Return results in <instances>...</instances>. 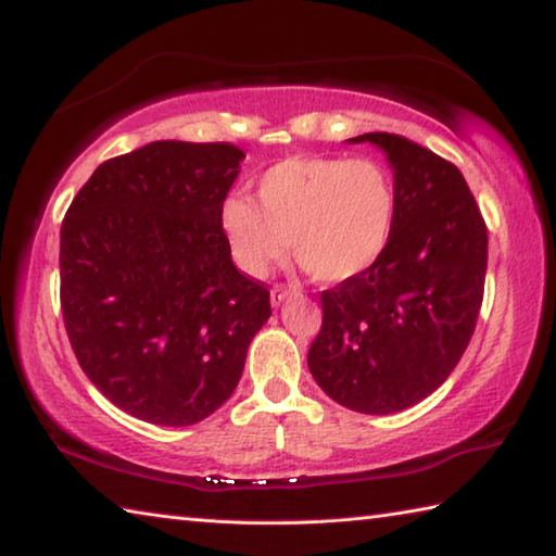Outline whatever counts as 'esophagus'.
<instances>
[{
  "instance_id": "esophagus-1",
  "label": "esophagus",
  "mask_w": 556,
  "mask_h": 556,
  "mask_svg": "<svg viewBox=\"0 0 556 556\" xmlns=\"http://www.w3.org/2000/svg\"><path fill=\"white\" fill-rule=\"evenodd\" d=\"M291 294H294V289H291V287H285V285H277L275 289H271V294H269V299H271V306H279L281 301H287Z\"/></svg>"
}]
</instances>
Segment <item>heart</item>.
I'll list each match as a JSON object with an SVG mask.
<instances>
[{
    "instance_id": "1",
    "label": "heart",
    "mask_w": 556,
    "mask_h": 556,
    "mask_svg": "<svg viewBox=\"0 0 556 556\" xmlns=\"http://www.w3.org/2000/svg\"><path fill=\"white\" fill-rule=\"evenodd\" d=\"M397 193L375 159L291 156L262 174L257 205L232 195L220 223L235 265L250 277L289 250L324 285L368 271L388 250Z\"/></svg>"
}]
</instances>
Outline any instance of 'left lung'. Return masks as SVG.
<instances>
[{"label":"left lung","instance_id":"left-lung-1","mask_svg":"<svg viewBox=\"0 0 556 556\" xmlns=\"http://www.w3.org/2000/svg\"><path fill=\"white\" fill-rule=\"evenodd\" d=\"M348 142L382 149L397 215L382 257L321 294L308 370L343 407L392 414L429 397L464 355L483 301L488 230L446 159L388 131Z\"/></svg>","mask_w":556,"mask_h":556}]
</instances>
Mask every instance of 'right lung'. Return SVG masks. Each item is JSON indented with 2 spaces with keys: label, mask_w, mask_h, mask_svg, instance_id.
<instances>
[{
  "label": "right lung",
  "mask_w": 556,
  "mask_h": 556,
  "mask_svg": "<svg viewBox=\"0 0 556 556\" xmlns=\"http://www.w3.org/2000/svg\"><path fill=\"white\" fill-rule=\"evenodd\" d=\"M238 147L152 142L100 164L61 225V308L83 372L131 417L195 425L228 402L271 316L220 211Z\"/></svg>",
  "instance_id": "right-lung-1"
}]
</instances>
